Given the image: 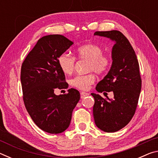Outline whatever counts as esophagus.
<instances>
[{
	"mask_svg": "<svg viewBox=\"0 0 158 158\" xmlns=\"http://www.w3.org/2000/svg\"><path fill=\"white\" fill-rule=\"evenodd\" d=\"M80 95H81V98H84L85 97H86V96L89 95V93L85 92H81L80 93Z\"/></svg>",
	"mask_w": 158,
	"mask_h": 158,
	"instance_id": "esophagus-1",
	"label": "esophagus"
}]
</instances>
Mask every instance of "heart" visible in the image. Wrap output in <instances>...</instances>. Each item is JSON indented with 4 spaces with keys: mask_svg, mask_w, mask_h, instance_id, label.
I'll return each mask as SVG.
<instances>
[{
    "mask_svg": "<svg viewBox=\"0 0 158 158\" xmlns=\"http://www.w3.org/2000/svg\"><path fill=\"white\" fill-rule=\"evenodd\" d=\"M77 56L79 59L89 61L88 71H93L98 74L105 73L110 65V57L103 53L102 48L95 44H86L79 47L77 50ZM58 63L64 74H71L74 72L75 58L73 56L63 53L58 57ZM95 80L94 74L90 73L84 75H77L69 82L71 86L85 90L89 89Z\"/></svg>",
    "mask_w": 158,
    "mask_h": 158,
    "instance_id": "heart-1",
    "label": "heart"
}]
</instances>
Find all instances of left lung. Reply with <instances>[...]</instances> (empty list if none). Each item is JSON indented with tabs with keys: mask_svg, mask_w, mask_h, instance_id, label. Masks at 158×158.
Masks as SVG:
<instances>
[{
	"mask_svg": "<svg viewBox=\"0 0 158 158\" xmlns=\"http://www.w3.org/2000/svg\"><path fill=\"white\" fill-rule=\"evenodd\" d=\"M94 35L115 42L111 68L95 88L98 93L113 91L114 98L104 99L91 93L95 99L93 112L96 126L104 132H114L129 123L135 113L141 89L139 65L132 47L121 32L97 31Z\"/></svg>",
	"mask_w": 158,
	"mask_h": 158,
	"instance_id": "left-lung-1",
	"label": "left lung"
}]
</instances>
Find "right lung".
I'll use <instances>...</instances> for the list:
<instances>
[{"label": "right lung", "instance_id": "add662e5", "mask_svg": "<svg viewBox=\"0 0 158 158\" xmlns=\"http://www.w3.org/2000/svg\"><path fill=\"white\" fill-rule=\"evenodd\" d=\"M74 44L61 35H49L37 41L22 63L21 82L23 99L35 123L50 134H58L69 127L72 114L80 99L74 89L56 95V89H67L65 74L58 58Z\"/></svg>", "mask_w": 158, "mask_h": 158}]
</instances>
